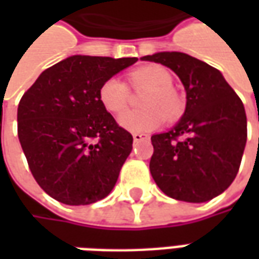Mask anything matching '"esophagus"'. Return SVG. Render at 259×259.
Wrapping results in <instances>:
<instances>
[{"label":"esophagus","instance_id":"esophagus-1","mask_svg":"<svg viewBox=\"0 0 259 259\" xmlns=\"http://www.w3.org/2000/svg\"><path fill=\"white\" fill-rule=\"evenodd\" d=\"M150 136L147 135V133H139V132H136V133H133V140L137 143V141H143V140H147Z\"/></svg>","mask_w":259,"mask_h":259}]
</instances>
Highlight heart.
<instances>
[{"instance_id": "heart-1", "label": "heart", "mask_w": 259, "mask_h": 259, "mask_svg": "<svg viewBox=\"0 0 259 259\" xmlns=\"http://www.w3.org/2000/svg\"><path fill=\"white\" fill-rule=\"evenodd\" d=\"M135 90H147L141 98L140 111H129L119 118V123L132 132H150L162 124L165 118L174 122L183 115L185 104L174 89L172 74L162 66L148 65L129 73ZM100 101L107 111L122 113L129 107L130 90L119 77H109L100 89Z\"/></svg>"}]
</instances>
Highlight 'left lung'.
<instances>
[{
  "mask_svg": "<svg viewBox=\"0 0 259 259\" xmlns=\"http://www.w3.org/2000/svg\"><path fill=\"white\" fill-rule=\"evenodd\" d=\"M141 59L172 69L187 98L179 123L151 137L152 179L175 200H212L239 172L247 141L243 102L218 69L187 54L157 53Z\"/></svg>",
  "mask_w": 259,
  "mask_h": 259,
  "instance_id": "left-lung-1",
  "label": "left lung"
}]
</instances>
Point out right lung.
Returning <instances> with one entry per match:
<instances>
[{
    "instance_id": "1",
    "label": "right lung",
    "mask_w": 259,
    "mask_h": 259,
    "mask_svg": "<svg viewBox=\"0 0 259 259\" xmlns=\"http://www.w3.org/2000/svg\"><path fill=\"white\" fill-rule=\"evenodd\" d=\"M137 58L73 55L46 69L20 98L18 136L38 186L66 205L105 198L133 137L100 101L102 83Z\"/></svg>"
}]
</instances>
